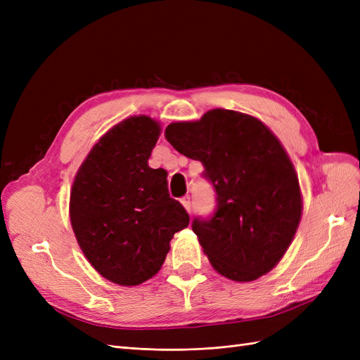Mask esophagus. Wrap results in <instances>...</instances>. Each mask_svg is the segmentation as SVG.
Here are the masks:
<instances>
[{"instance_id":"obj_1","label":"esophagus","mask_w":360,"mask_h":360,"mask_svg":"<svg viewBox=\"0 0 360 360\" xmlns=\"http://www.w3.org/2000/svg\"><path fill=\"white\" fill-rule=\"evenodd\" d=\"M180 201H181L184 209H186V210L191 213V210H192V202H191V197H189V195H186V197H183Z\"/></svg>"}]
</instances>
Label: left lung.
Here are the masks:
<instances>
[{
  "instance_id": "left-lung-1",
  "label": "left lung",
  "mask_w": 360,
  "mask_h": 360,
  "mask_svg": "<svg viewBox=\"0 0 360 360\" xmlns=\"http://www.w3.org/2000/svg\"><path fill=\"white\" fill-rule=\"evenodd\" d=\"M165 138L202 163V177L216 192L213 214L192 221L212 266L237 282L274 269L302 216L299 180L278 138L259 120L228 110L171 123Z\"/></svg>"
}]
</instances>
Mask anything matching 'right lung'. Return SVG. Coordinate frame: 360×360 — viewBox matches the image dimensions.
Instances as JSON below:
<instances>
[{
  "label": "right lung",
  "instance_id": "obj_1",
  "mask_svg": "<svg viewBox=\"0 0 360 360\" xmlns=\"http://www.w3.org/2000/svg\"><path fill=\"white\" fill-rule=\"evenodd\" d=\"M160 134L150 117H130L97 143L76 174L70 222L84 255L118 285L155 276L177 231L189 225L169 197L167 171L148 167Z\"/></svg>",
  "mask_w": 360,
  "mask_h": 360
}]
</instances>
